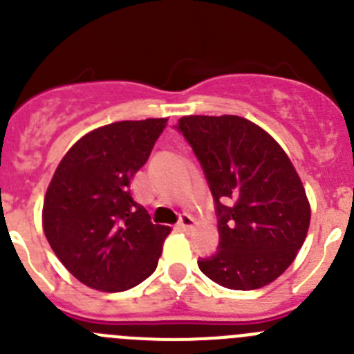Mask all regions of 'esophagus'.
<instances>
[{
	"label": "esophagus",
	"instance_id": "obj_1",
	"mask_svg": "<svg viewBox=\"0 0 354 354\" xmlns=\"http://www.w3.org/2000/svg\"><path fill=\"white\" fill-rule=\"evenodd\" d=\"M193 225H194V218L191 217V215H187V214L180 215L179 222H177V227H179V230H183V231L191 230Z\"/></svg>",
	"mask_w": 354,
	"mask_h": 354
}]
</instances>
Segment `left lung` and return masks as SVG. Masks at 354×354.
Returning a JSON list of instances; mask_svg holds the SVG:
<instances>
[{
  "label": "left lung",
  "instance_id": "obj_1",
  "mask_svg": "<svg viewBox=\"0 0 354 354\" xmlns=\"http://www.w3.org/2000/svg\"><path fill=\"white\" fill-rule=\"evenodd\" d=\"M175 129L193 149L214 196L218 247L198 261L212 281L255 290L294 262L309 227L306 191L280 144L240 116H184Z\"/></svg>",
  "mask_w": 354,
  "mask_h": 354
}]
</instances>
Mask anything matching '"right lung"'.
Masks as SVG:
<instances>
[{
	"label": "right lung",
	"mask_w": 354,
	"mask_h": 354,
	"mask_svg": "<svg viewBox=\"0 0 354 354\" xmlns=\"http://www.w3.org/2000/svg\"><path fill=\"white\" fill-rule=\"evenodd\" d=\"M167 120L118 121L74 144L57 167L43 203V230L67 271L86 287L123 292L149 278L168 225L153 224L130 183Z\"/></svg>",
	"instance_id": "1"
}]
</instances>
